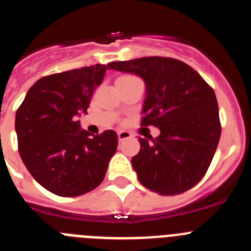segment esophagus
<instances>
[{
    "label": "esophagus",
    "mask_w": 251,
    "mask_h": 251,
    "mask_svg": "<svg viewBox=\"0 0 251 251\" xmlns=\"http://www.w3.org/2000/svg\"><path fill=\"white\" fill-rule=\"evenodd\" d=\"M130 137H132V134H130L129 132H127V130H121V132H118V139H119V142L126 141V139L130 138Z\"/></svg>",
    "instance_id": "esophagus-1"
}]
</instances>
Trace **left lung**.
I'll use <instances>...</instances> for the list:
<instances>
[{
    "label": "left lung",
    "mask_w": 251,
    "mask_h": 251,
    "mask_svg": "<svg viewBox=\"0 0 251 251\" xmlns=\"http://www.w3.org/2000/svg\"><path fill=\"white\" fill-rule=\"evenodd\" d=\"M108 68L134 74L146 84L142 126L159 136L139 138L132 158L139 182L159 195H178L205 176L221 126L214 90L190 65L171 57L150 56L114 61Z\"/></svg>",
    "instance_id": "8db88e82"
}]
</instances>
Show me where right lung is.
I'll list each match as a JSON object with an SVG mask.
<instances>
[{"label": "right lung", "mask_w": 251, "mask_h": 251, "mask_svg": "<svg viewBox=\"0 0 251 251\" xmlns=\"http://www.w3.org/2000/svg\"><path fill=\"white\" fill-rule=\"evenodd\" d=\"M106 69L97 64L41 77L16 112L22 162L40 185L57 196H80L98 187L117 151L114 130L92 136L77 121Z\"/></svg>", "instance_id": "add662e5"}]
</instances>
